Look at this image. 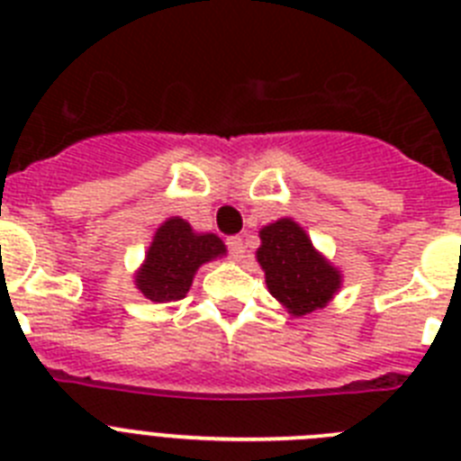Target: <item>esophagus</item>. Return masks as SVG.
Wrapping results in <instances>:
<instances>
[{
	"instance_id": "esophagus-1",
	"label": "esophagus",
	"mask_w": 461,
	"mask_h": 461,
	"mask_svg": "<svg viewBox=\"0 0 461 461\" xmlns=\"http://www.w3.org/2000/svg\"><path fill=\"white\" fill-rule=\"evenodd\" d=\"M226 247H228V254L233 256V258H242V254L247 251V247H244V240L240 238V235H233V238L226 240Z\"/></svg>"
}]
</instances>
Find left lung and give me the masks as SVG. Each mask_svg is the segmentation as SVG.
<instances>
[{"instance_id": "obj_1", "label": "left lung", "mask_w": 461, "mask_h": 461, "mask_svg": "<svg viewBox=\"0 0 461 461\" xmlns=\"http://www.w3.org/2000/svg\"><path fill=\"white\" fill-rule=\"evenodd\" d=\"M260 242L256 258L266 270L267 288L293 316H304L328 304L341 276L313 249L303 228L291 219H279L260 230Z\"/></svg>"}]
</instances>
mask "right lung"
<instances>
[{"label": "right lung", "mask_w": 461, "mask_h": 461, "mask_svg": "<svg viewBox=\"0 0 461 461\" xmlns=\"http://www.w3.org/2000/svg\"><path fill=\"white\" fill-rule=\"evenodd\" d=\"M221 254L226 247L217 235L194 233L185 219L173 217L154 235L136 286L152 303H177L189 291L195 270Z\"/></svg>", "instance_id": "add662e5"}]
</instances>
